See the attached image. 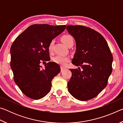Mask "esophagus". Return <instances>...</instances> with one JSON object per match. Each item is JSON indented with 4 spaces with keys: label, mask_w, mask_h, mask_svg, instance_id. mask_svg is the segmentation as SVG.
Returning <instances> with one entry per match:
<instances>
[{
    "label": "esophagus",
    "mask_w": 123,
    "mask_h": 123,
    "mask_svg": "<svg viewBox=\"0 0 123 123\" xmlns=\"http://www.w3.org/2000/svg\"><path fill=\"white\" fill-rule=\"evenodd\" d=\"M66 69V68L64 67H61V72L63 71V70H64Z\"/></svg>",
    "instance_id": "1"
}]
</instances>
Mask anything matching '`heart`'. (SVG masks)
Returning <instances> with one entry per match:
<instances>
[{
    "label": "heart",
    "mask_w": 123,
    "mask_h": 123,
    "mask_svg": "<svg viewBox=\"0 0 123 123\" xmlns=\"http://www.w3.org/2000/svg\"><path fill=\"white\" fill-rule=\"evenodd\" d=\"M61 40L66 45H69L72 42H74L73 38L70 35H64L61 37ZM54 44H55V40L53 39L50 42L48 45V50L49 51H51L53 49ZM70 59L68 56H64L57 55L56 56L53 58V61L54 62L61 66H65L67 63V62L69 61Z\"/></svg>",
    "instance_id": "heart-1"
}]
</instances>
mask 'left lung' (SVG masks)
I'll use <instances>...</instances> for the list:
<instances>
[{
	"label": "left lung",
	"instance_id": "8db88e82",
	"mask_svg": "<svg viewBox=\"0 0 123 123\" xmlns=\"http://www.w3.org/2000/svg\"><path fill=\"white\" fill-rule=\"evenodd\" d=\"M67 30L76 42L72 63L82 69H70L72 75L68 82V91L76 99L88 100L106 86L113 57L106 41L98 32L81 25H68Z\"/></svg>",
	"mask_w": 123,
	"mask_h": 123
}]
</instances>
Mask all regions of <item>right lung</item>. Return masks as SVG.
I'll use <instances>...</instances> for the list:
<instances>
[{"label": "right lung", "mask_w": 123, "mask_h": 123, "mask_svg": "<svg viewBox=\"0 0 123 123\" xmlns=\"http://www.w3.org/2000/svg\"><path fill=\"white\" fill-rule=\"evenodd\" d=\"M66 25L34 24L28 27L12 43L11 68L14 82L30 98H42L51 89V81L61 71L60 66L50 61L48 45L51 40L65 30Z\"/></svg>", "instance_id": "add662e5"}]
</instances>
